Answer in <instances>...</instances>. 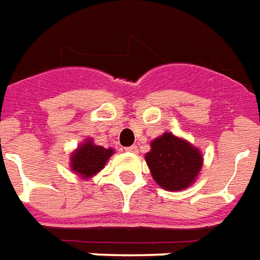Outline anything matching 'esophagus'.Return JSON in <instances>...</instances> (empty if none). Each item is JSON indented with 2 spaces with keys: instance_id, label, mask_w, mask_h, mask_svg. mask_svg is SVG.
Returning a JSON list of instances; mask_svg holds the SVG:
<instances>
[{
  "instance_id": "34e87169",
  "label": "esophagus",
  "mask_w": 260,
  "mask_h": 260,
  "mask_svg": "<svg viewBox=\"0 0 260 260\" xmlns=\"http://www.w3.org/2000/svg\"><path fill=\"white\" fill-rule=\"evenodd\" d=\"M126 151H129V153H138V147L136 146H129V147H126Z\"/></svg>"
}]
</instances>
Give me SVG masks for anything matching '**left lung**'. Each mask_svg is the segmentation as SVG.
<instances>
[{"label": "left lung", "instance_id": "8db88e82", "mask_svg": "<svg viewBox=\"0 0 260 260\" xmlns=\"http://www.w3.org/2000/svg\"><path fill=\"white\" fill-rule=\"evenodd\" d=\"M145 159L158 186L169 191L187 189L203 167V155L187 140L165 132L150 145Z\"/></svg>", "mask_w": 260, "mask_h": 260}]
</instances>
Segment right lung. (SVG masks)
Here are the masks:
<instances>
[{
	"label": "right lung",
	"mask_w": 260,
	"mask_h": 260,
	"mask_svg": "<svg viewBox=\"0 0 260 260\" xmlns=\"http://www.w3.org/2000/svg\"><path fill=\"white\" fill-rule=\"evenodd\" d=\"M114 150L105 149L103 146L95 145L92 139H86L73 151L70 157V167L73 172L80 175L81 178H92L99 171L105 168L107 159L110 158Z\"/></svg>",
	"instance_id": "1"
}]
</instances>
